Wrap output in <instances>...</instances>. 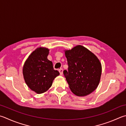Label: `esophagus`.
I'll return each instance as SVG.
<instances>
[{"label": "esophagus", "mask_w": 126, "mask_h": 126, "mask_svg": "<svg viewBox=\"0 0 126 126\" xmlns=\"http://www.w3.org/2000/svg\"><path fill=\"white\" fill-rule=\"evenodd\" d=\"M59 73H60V75H63V69H62V68H61V69H59Z\"/></svg>", "instance_id": "obj_1"}]
</instances>
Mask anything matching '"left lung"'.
I'll return each mask as SVG.
<instances>
[{
    "instance_id": "8db88e82",
    "label": "left lung",
    "mask_w": 126,
    "mask_h": 126,
    "mask_svg": "<svg viewBox=\"0 0 126 126\" xmlns=\"http://www.w3.org/2000/svg\"><path fill=\"white\" fill-rule=\"evenodd\" d=\"M68 70L64 75L72 93L78 96H85L93 93L99 85L102 67L99 59L88 49L78 45L64 50Z\"/></svg>"
}]
</instances>
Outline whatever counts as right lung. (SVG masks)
Returning a JSON list of instances; mask_svg holds the SVG:
<instances>
[{
  "label": "right lung",
  "mask_w": 126,
  "mask_h": 126,
  "mask_svg": "<svg viewBox=\"0 0 126 126\" xmlns=\"http://www.w3.org/2000/svg\"><path fill=\"white\" fill-rule=\"evenodd\" d=\"M49 49L41 47L36 48L25 61L22 74L26 85L38 94L47 91L59 73L47 59Z\"/></svg>",
  "instance_id": "1"
}]
</instances>
